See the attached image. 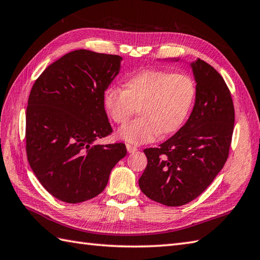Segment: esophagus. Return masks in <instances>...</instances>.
Listing matches in <instances>:
<instances>
[{"label":"esophagus","mask_w":260,"mask_h":260,"mask_svg":"<svg viewBox=\"0 0 260 260\" xmlns=\"http://www.w3.org/2000/svg\"><path fill=\"white\" fill-rule=\"evenodd\" d=\"M126 148H127V152H128V153H134V152H136L137 150H139V148H137L136 146L131 145V144H127Z\"/></svg>","instance_id":"esophagus-1"}]
</instances>
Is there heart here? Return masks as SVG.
Wrapping results in <instances>:
<instances>
[{"mask_svg": "<svg viewBox=\"0 0 260 260\" xmlns=\"http://www.w3.org/2000/svg\"><path fill=\"white\" fill-rule=\"evenodd\" d=\"M197 97L191 76L163 69H145L127 77L124 90L109 87L103 103L116 124H125L139 108V116L118 131V137L132 144H144L178 132L189 117Z\"/></svg>", "mask_w": 260, "mask_h": 260, "instance_id": "1", "label": "heart"}]
</instances>
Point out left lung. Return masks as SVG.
<instances>
[{
    "label": "left lung",
    "mask_w": 260,
    "mask_h": 260,
    "mask_svg": "<svg viewBox=\"0 0 260 260\" xmlns=\"http://www.w3.org/2000/svg\"><path fill=\"white\" fill-rule=\"evenodd\" d=\"M191 68L197 97L190 117L158 147L145 148L147 165L139 180L147 198L168 207L189 203L211 184L227 161L234 133V103L221 75L201 59Z\"/></svg>",
    "instance_id": "1"
}]
</instances>
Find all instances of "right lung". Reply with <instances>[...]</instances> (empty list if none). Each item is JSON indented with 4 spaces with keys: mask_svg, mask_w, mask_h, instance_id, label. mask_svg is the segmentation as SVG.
I'll use <instances>...</instances> for the list:
<instances>
[{
    "mask_svg": "<svg viewBox=\"0 0 260 260\" xmlns=\"http://www.w3.org/2000/svg\"><path fill=\"white\" fill-rule=\"evenodd\" d=\"M121 57L85 49L51 63L32 86L26 107V156L45 189L67 203L95 198L126 155L124 143L99 145L112 133L103 96Z\"/></svg>",
    "mask_w": 260,
    "mask_h": 260,
    "instance_id": "1",
    "label": "right lung"
}]
</instances>
